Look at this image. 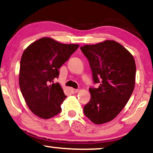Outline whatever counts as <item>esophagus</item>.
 Segmentation results:
<instances>
[{
	"label": "esophagus",
	"instance_id": "esophagus-1",
	"mask_svg": "<svg viewBox=\"0 0 153 153\" xmlns=\"http://www.w3.org/2000/svg\"><path fill=\"white\" fill-rule=\"evenodd\" d=\"M78 91H79L78 89H71V91H72V92L74 93V94L78 92Z\"/></svg>",
	"mask_w": 153,
	"mask_h": 153
}]
</instances>
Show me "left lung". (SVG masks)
<instances>
[{
  "instance_id": "8db88e82",
  "label": "left lung",
  "mask_w": 153,
  "mask_h": 153,
  "mask_svg": "<svg viewBox=\"0 0 153 153\" xmlns=\"http://www.w3.org/2000/svg\"><path fill=\"white\" fill-rule=\"evenodd\" d=\"M80 50L87 58L98 88H89L91 99L85 115L96 125L113 120L127 104L135 87L136 64L127 49L115 40L85 45Z\"/></svg>"
}]
</instances>
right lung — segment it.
I'll use <instances>...</instances> for the list:
<instances>
[{
  "mask_svg": "<svg viewBox=\"0 0 153 153\" xmlns=\"http://www.w3.org/2000/svg\"><path fill=\"white\" fill-rule=\"evenodd\" d=\"M77 44H64L44 37L32 42L20 61L19 87L28 108L42 119H50L62 111L66 99L58 78L59 68L78 48Z\"/></svg>",
  "mask_w": 153,
  "mask_h": 153,
  "instance_id": "right-lung-1",
  "label": "right lung"
}]
</instances>
